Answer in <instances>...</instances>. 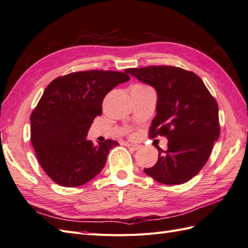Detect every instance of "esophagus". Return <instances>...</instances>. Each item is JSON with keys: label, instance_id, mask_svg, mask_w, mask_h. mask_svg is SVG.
<instances>
[{"label": "esophagus", "instance_id": "esophagus-1", "mask_svg": "<svg viewBox=\"0 0 248 248\" xmlns=\"http://www.w3.org/2000/svg\"><path fill=\"white\" fill-rule=\"evenodd\" d=\"M126 147H128V148H129V149H131V150H134V151H136V150H138L139 148H140V145L134 144V143H126Z\"/></svg>", "mask_w": 248, "mask_h": 248}]
</instances>
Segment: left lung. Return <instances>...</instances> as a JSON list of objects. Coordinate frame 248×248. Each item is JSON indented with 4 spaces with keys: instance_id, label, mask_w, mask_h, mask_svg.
<instances>
[{
    "instance_id": "left-lung-1",
    "label": "left lung",
    "mask_w": 248,
    "mask_h": 248,
    "mask_svg": "<svg viewBox=\"0 0 248 248\" xmlns=\"http://www.w3.org/2000/svg\"><path fill=\"white\" fill-rule=\"evenodd\" d=\"M126 73L155 89L156 116L151 137L168 138V150L157 147L155 166L144 173L162 185H181L204 167L220 134L219 110L204 82L193 72L172 66L128 69Z\"/></svg>"
}]
</instances>
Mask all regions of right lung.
Masks as SVG:
<instances>
[{"mask_svg":"<svg viewBox=\"0 0 248 248\" xmlns=\"http://www.w3.org/2000/svg\"><path fill=\"white\" fill-rule=\"evenodd\" d=\"M130 76L116 71H80L55 78L47 86L30 116L31 143L42 169L55 183L75 187L103 170L118 142L93 143L87 138L101 114L106 95Z\"/></svg>","mask_w":248,"mask_h":248,"instance_id":"1","label":"right lung"}]
</instances>
